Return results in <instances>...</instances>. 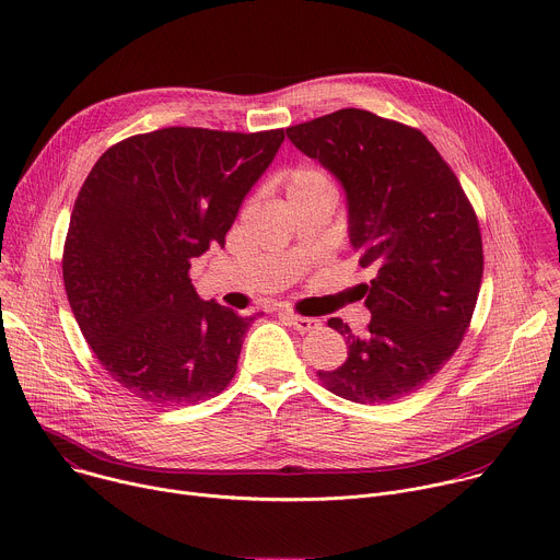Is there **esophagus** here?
Returning <instances> with one entry per match:
<instances>
[{
    "label": "esophagus",
    "instance_id": "obj_1",
    "mask_svg": "<svg viewBox=\"0 0 560 560\" xmlns=\"http://www.w3.org/2000/svg\"><path fill=\"white\" fill-rule=\"evenodd\" d=\"M283 318H285V322H288L294 330H299V332H310V330L322 326V322H318V318L299 316V314H294V312H283Z\"/></svg>",
    "mask_w": 560,
    "mask_h": 560
}]
</instances>
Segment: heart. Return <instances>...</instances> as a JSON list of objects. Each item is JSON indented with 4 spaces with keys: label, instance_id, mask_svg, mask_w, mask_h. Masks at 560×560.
<instances>
[{
    "label": "heart",
    "instance_id": "b5f03b06",
    "mask_svg": "<svg viewBox=\"0 0 560 560\" xmlns=\"http://www.w3.org/2000/svg\"><path fill=\"white\" fill-rule=\"evenodd\" d=\"M318 190H332V184L324 171L314 166H296L288 173V195H310Z\"/></svg>",
    "mask_w": 560,
    "mask_h": 560
}]
</instances>
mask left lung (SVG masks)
Segmentation results:
<instances>
[{"label":"left lung","instance_id":"left-lung-1","mask_svg":"<svg viewBox=\"0 0 560 560\" xmlns=\"http://www.w3.org/2000/svg\"><path fill=\"white\" fill-rule=\"evenodd\" d=\"M285 132L343 186L350 244L376 270L365 285L368 332L330 318L348 359L318 370V381L354 404H392L428 383L467 332L483 279L478 219L417 128L343 108Z\"/></svg>","mask_w":560,"mask_h":560}]
</instances>
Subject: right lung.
<instances>
[{
  "mask_svg": "<svg viewBox=\"0 0 560 560\" xmlns=\"http://www.w3.org/2000/svg\"><path fill=\"white\" fill-rule=\"evenodd\" d=\"M285 130L162 128L110 145L77 195L63 246L68 303L132 396L188 406L225 389L259 316L199 299L188 270L225 244Z\"/></svg>",
  "mask_w": 560,
  "mask_h": 560,
  "instance_id": "right-lung-1",
  "label": "right lung"
}]
</instances>
